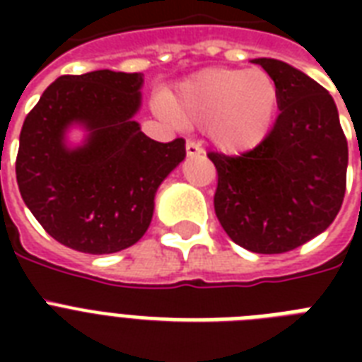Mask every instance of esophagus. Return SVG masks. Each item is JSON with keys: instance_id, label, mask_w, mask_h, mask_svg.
Listing matches in <instances>:
<instances>
[{"instance_id": "1", "label": "esophagus", "mask_w": 362, "mask_h": 362, "mask_svg": "<svg viewBox=\"0 0 362 362\" xmlns=\"http://www.w3.org/2000/svg\"><path fill=\"white\" fill-rule=\"evenodd\" d=\"M186 152L189 158H195V156H201L203 153V148H201V144L195 141H187L186 142Z\"/></svg>"}]
</instances>
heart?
Instances as JSON below:
<instances>
[{
    "mask_svg": "<svg viewBox=\"0 0 362 362\" xmlns=\"http://www.w3.org/2000/svg\"><path fill=\"white\" fill-rule=\"evenodd\" d=\"M159 110L182 125H206L210 141L226 153H242L269 136L280 92L263 69H206L189 76Z\"/></svg>",
    "mask_w": 362,
    "mask_h": 362,
    "instance_id": "obj_1",
    "label": "heart"
}]
</instances>
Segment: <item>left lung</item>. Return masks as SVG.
<instances>
[{
  "label": "left lung",
  "instance_id": "obj_1",
  "mask_svg": "<svg viewBox=\"0 0 362 362\" xmlns=\"http://www.w3.org/2000/svg\"><path fill=\"white\" fill-rule=\"evenodd\" d=\"M278 84L280 115L259 146L237 158L210 152L216 216L235 244L286 253L331 226L342 206L348 141L331 93L286 62L257 58Z\"/></svg>",
  "mask_w": 362,
  "mask_h": 362
}]
</instances>
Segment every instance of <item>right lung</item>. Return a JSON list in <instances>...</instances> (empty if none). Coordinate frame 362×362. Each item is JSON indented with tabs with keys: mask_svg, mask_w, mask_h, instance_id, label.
<instances>
[{
	"mask_svg": "<svg viewBox=\"0 0 362 362\" xmlns=\"http://www.w3.org/2000/svg\"><path fill=\"white\" fill-rule=\"evenodd\" d=\"M142 73L101 69L59 76L25 116L16 182L52 238L76 252H122L142 238L161 182L186 158V141H152L133 116ZM87 136L71 147L66 131Z\"/></svg>",
	"mask_w": 362,
	"mask_h": 362,
	"instance_id": "add662e5",
	"label": "right lung"
}]
</instances>
